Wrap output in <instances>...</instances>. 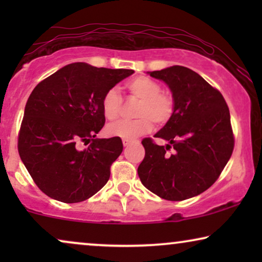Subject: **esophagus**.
I'll use <instances>...</instances> for the list:
<instances>
[{
    "label": "esophagus",
    "instance_id": "34e87169",
    "mask_svg": "<svg viewBox=\"0 0 262 262\" xmlns=\"http://www.w3.org/2000/svg\"><path fill=\"white\" fill-rule=\"evenodd\" d=\"M132 142H134V141H131V139H123V145L124 146H128Z\"/></svg>",
    "mask_w": 262,
    "mask_h": 262
}]
</instances>
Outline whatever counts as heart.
I'll return each mask as SVG.
<instances>
[{
  "label": "heart",
  "mask_w": 262,
  "mask_h": 262,
  "mask_svg": "<svg viewBox=\"0 0 262 262\" xmlns=\"http://www.w3.org/2000/svg\"><path fill=\"white\" fill-rule=\"evenodd\" d=\"M125 87L134 98L139 100L134 120H120L106 127V134L111 137L134 139L149 132L152 121L159 126L171 119L175 110L173 96L161 92V85L152 78L137 76L127 81ZM102 113L106 119L116 120L120 114L121 98L116 89H108L101 100Z\"/></svg>",
  "instance_id": "1"
}]
</instances>
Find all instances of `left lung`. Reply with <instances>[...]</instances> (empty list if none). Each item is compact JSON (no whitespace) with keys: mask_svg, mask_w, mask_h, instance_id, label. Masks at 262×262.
Wrapping results in <instances>:
<instances>
[{"mask_svg":"<svg viewBox=\"0 0 262 262\" xmlns=\"http://www.w3.org/2000/svg\"><path fill=\"white\" fill-rule=\"evenodd\" d=\"M171 92L175 110L171 119L155 135L166 146L144 138V160L138 177L160 198L179 202L211 187L234 150L230 112L223 95L188 68L173 66L149 71ZM174 149L171 156L166 150Z\"/></svg>","mask_w":262,"mask_h":262,"instance_id":"1","label":"left lung"}]
</instances>
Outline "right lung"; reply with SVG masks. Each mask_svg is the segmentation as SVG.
<instances>
[{
  "label": "right lung",
  "instance_id": "add662e5",
  "mask_svg": "<svg viewBox=\"0 0 262 262\" xmlns=\"http://www.w3.org/2000/svg\"><path fill=\"white\" fill-rule=\"evenodd\" d=\"M132 74L134 70L73 63L31 93L17 149L35 185L50 198L80 203L107 184L123 143L119 137L96 138L105 124L101 100ZM82 141L90 144L83 150L78 149Z\"/></svg>",
  "mask_w": 262,
  "mask_h": 262
}]
</instances>
